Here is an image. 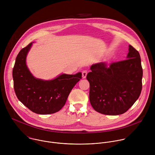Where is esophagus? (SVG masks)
<instances>
[{
	"label": "esophagus",
	"instance_id": "34e87169",
	"mask_svg": "<svg viewBox=\"0 0 155 155\" xmlns=\"http://www.w3.org/2000/svg\"><path fill=\"white\" fill-rule=\"evenodd\" d=\"M81 74H82V77L83 78H85L86 75H87V72L86 71H82Z\"/></svg>",
	"mask_w": 155,
	"mask_h": 155
}]
</instances>
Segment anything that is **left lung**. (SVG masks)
Returning a JSON list of instances; mask_svg holds the SVG:
<instances>
[{"mask_svg": "<svg viewBox=\"0 0 155 155\" xmlns=\"http://www.w3.org/2000/svg\"><path fill=\"white\" fill-rule=\"evenodd\" d=\"M127 58L91 67L86 79L90 86V101L96 112L108 115L123 114L140 96L143 70L139 53L129 45Z\"/></svg>", "mask_w": 155, "mask_h": 155, "instance_id": "8db88e82", "label": "left lung"}]
</instances>
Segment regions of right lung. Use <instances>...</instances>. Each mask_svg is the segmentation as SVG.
<instances>
[{
    "label": "right lung",
    "mask_w": 155,
    "mask_h": 155,
    "mask_svg": "<svg viewBox=\"0 0 155 155\" xmlns=\"http://www.w3.org/2000/svg\"><path fill=\"white\" fill-rule=\"evenodd\" d=\"M32 43L21 49L13 69L15 94L32 112L40 115L54 114L64 107L72 88L81 79V73L62 74L50 81L35 78L26 64Z\"/></svg>",
    "instance_id": "1"
}]
</instances>
